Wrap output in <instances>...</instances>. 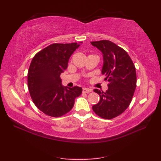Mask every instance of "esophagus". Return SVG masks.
<instances>
[{"label": "esophagus", "mask_w": 161, "mask_h": 161, "mask_svg": "<svg viewBox=\"0 0 161 161\" xmlns=\"http://www.w3.org/2000/svg\"><path fill=\"white\" fill-rule=\"evenodd\" d=\"M83 93H90V92L92 91L91 89H90V88H83Z\"/></svg>", "instance_id": "obj_1"}]
</instances>
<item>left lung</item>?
<instances>
[{
	"instance_id": "obj_1",
	"label": "left lung",
	"mask_w": 161,
	"mask_h": 161,
	"mask_svg": "<svg viewBox=\"0 0 161 161\" xmlns=\"http://www.w3.org/2000/svg\"><path fill=\"white\" fill-rule=\"evenodd\" d=\"M103 56L102 74L108 81L106 92L95 89L100 100L93 106L100 118L112 119L122 114L131 103L136 87L134 64L126 51L108 40L92 42Z\"/></svg>"
}]
</instances>
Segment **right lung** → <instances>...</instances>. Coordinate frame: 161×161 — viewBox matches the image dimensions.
<instances>
[{
  "mask_svg": "<svg viewBox=\"0 0 161 161\" xmlns=\"http://www.w3.org/2000/svg\"><path fill=\"white\" fill-rule=\"evenodd\" d=\"M81 43L51 44L33 57L28 73V89L34 104L46 115L57 118L67 114L81 94V87L64 86L60 78Z\"/></svg>",
  "mask_w": 161,
  "mask_h": 161,
  "instance_id": "right-lung-1",
  "label": "right lung"
}]
</instances>
